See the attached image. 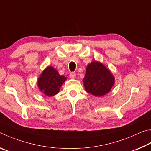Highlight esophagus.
Returning <instances> with one entry per match:
<instances>
[{
	"label": "esophagus",
	"instance_id": "1",
	"mask_svg": "<svg viewBox=\"0 0 151 151\" xmlns=\"http://www.w3.org/2000/svg\"><path fill=\"white\" fill-rule=\"evenodd\" d=\"M70 77L71 79H75L76 77V73L75 72H71L70 74Z\"/></svg>",
	"mask_w": 151,
	"mask_h": 151
}]
</instances>
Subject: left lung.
I'll return each mask as SVG.
<instances>
[{"mask_svg": "<svg viewBox=\"0 0 151 151\" xmlns=\"http://www.w3.org/2000/svg\"><path fill=\"white\" fill-rule=\"evenodd\" d=\"M83 81L88 93L101 97L110 91L114 85L115 78L102 63L93 61L87 66Z\"/></svg>", "mask_w": 151, "mask_h": 151, "instance_id": "left-lung-1", "label": "left lung"}]
</instances>
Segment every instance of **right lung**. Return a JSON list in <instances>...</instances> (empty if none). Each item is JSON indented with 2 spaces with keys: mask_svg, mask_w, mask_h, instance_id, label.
<instances>
[{
  "mask_svg": "<svg viewBox=\"0 0 151 151\" xmlns=\"http://www.w3.org/2000/svg\"><path fill=\"white\" fill-rule=\"evenodd\" d=\"M66 78L61 76L52 66H48L42 71L38 80V87L44 95L52 97L56 95Z\"/></svg>",
  "mask_w": 151,
  "mask_h": 151,
  "instance_id": "obj_1",
  "label": "right lung"
}]
</instances>
